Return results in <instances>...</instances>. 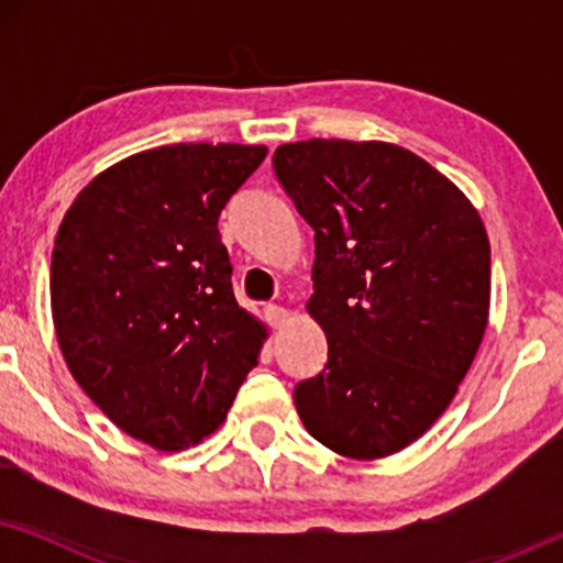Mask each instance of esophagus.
I'll return each instance as SVG.
<instances>
[{
  "label": "esophagus",
  "instance_id": "34e87169",
  "mask_svg": "<svg viewBox=\"0 0 563 563\" xmlns=\"http://www.w3.org/2000/svg\"><path fill=\"white\" fill-rule=\"evenodd\" d=\"M287 320H289V312L284 310V307H279V305L266 307V322H268V325H272L274 330H282L284 325H287Z\"/></svg>",
  "mask_w": 563,
  "mask_h": 563
}]
</instances>
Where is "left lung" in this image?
I'll return each mask as SVG.
<instances>
[{"label":"left lung","instance_id":"left-lung-1","mask_svg":"<svg viewBox=\"0 0 563 563\" xmlns=\"http://www.w3.org/2000/svg\"><path fill=\"white\" fill-rule=\"evenodd\" d=\"M274 172L314 230L305 307L328 338L325 368L295 389L299 418L341 456H391L433 428L479 351L487 228L449 176L395 143H284Z\"/></svg>","mask_w":563,"mask_h":563}]
</instances>
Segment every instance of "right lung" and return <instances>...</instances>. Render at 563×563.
Segmentation results:
<instances>
[{
    "instance_id": "right-lung-1",
    "label": "right lung",
    "mask_w": 563,
    "mask_h": 563,
    "mask_svg": "<svg viewBox=\"0 0 563 563\" xmlns=\"http://www.w3.org/2000/svg\"><path fill=\"white\" fill-rule=\"evenodd\" d=\"M266 145L176 143L97 174L60 220L51 310L68 372L156 451L222 426L268 330L235 302L218 218Z\"/></svg>"
}]
</instances>
